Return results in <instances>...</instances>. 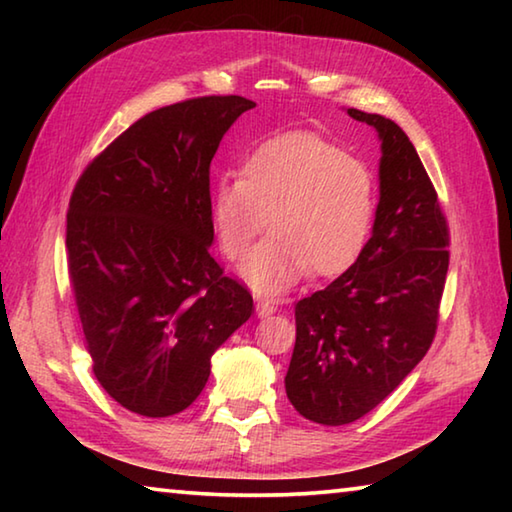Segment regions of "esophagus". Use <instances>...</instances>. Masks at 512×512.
I'll list each match as a JSON object with an SVG mask.
<instances>
[{
  "label": "esophagus",
  "instance_id": "obj_1",
  "mask_svg": "<svg viewBox=\"0 0 512 512\" xmlns=\"http://www.w3.org/2000/svg\"><path fill=\"white\" fill-rule=\"evenodd\" d=\"M277 311V302L275 300H268L264 296H257V316H271Z\"/></svg>",
  "mask_w": 512,
  "mask_h": 512
}]
</instances>
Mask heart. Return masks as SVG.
<instances>
[{
	"mask_svg": "<svg viewBox=\"0 0 512 512\" xmlns=\"http://www.w3.org/2000/svg\"><path fill=\"white\" fill-rule=\"evenodd\" d=\"M377 178L366 162L307 131L259 144L241 164V178L216 185L212 216L221 250L244 257L253 241L275 230L241 266L259 293H282L302 275H336L366 248L377 219Z\"/></svg>",
	"mask_w": 512,
	"mask_h": 512,
	"instance_id": "obj_1",
	"label": "heart"
}]
</instances>
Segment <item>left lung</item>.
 <instances>
[{
  "instance_id": "obj_1",
  "label": "left lung",
  "mask_w": 512,
  "mask_h": 512,
  "mask_svg": "<svg viewBox=\"0 0 512 512\" xmlns=\"http://www.w3.org/2000/svg\"><path fill=\"white\" fill-rule=\"evenodd\" d=\"M381 140L379 205L348 271L296 305L284 386L302 418L339 427L386 400L431 348L449 228L418 151L395 121L348 108Z\"/></svg>"
}]
</instances>
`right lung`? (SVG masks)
Here are the masks:
<instances>
[{
  "mask_svg": "<svg viewBox=\"0 0 512 512\" xmlns=\"http://www.w3.org/2000/svg\"><path fill=\"white\" fill-rule=\"evenodd\" d=\"M255 101L198 97L153 110L101 151L67 210V266L92 370L146 418L185 411L212 354L253 314L214 262L210 164Z\"/></svg>",
  "mask_w": 512,
  "mask_h": 512,
  "instance_id": "right-lung-1",
  "label": "right lung"
}]
</instances>
